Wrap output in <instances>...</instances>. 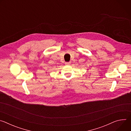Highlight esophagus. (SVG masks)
<instances>
[{"label": "esophagus", "instance_id": "34e87169", "mask_svg": "<svg viewBox=\"0 0 131 131\" xmlns=\"http://www.w3.org/2000/svg\"><path fill=\"white\" fill-rule=\"evenodd\" d=\"M65 65H70V62H65Z\"/></svg>", "mask_w": 131, "mask_h": 131}]
</instances>
